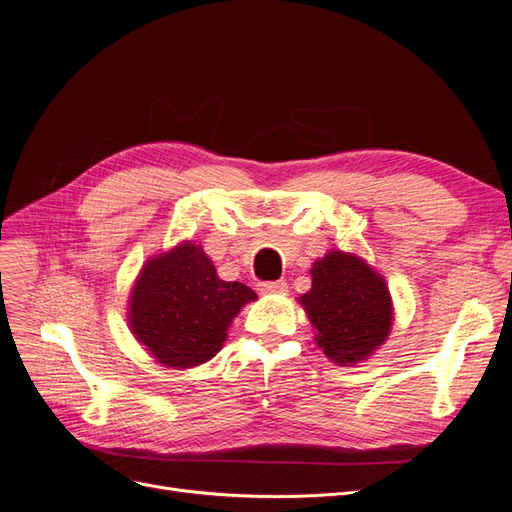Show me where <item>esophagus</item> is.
<instances>
[{
	"label": "esophagus",
	"instance_id": "obj_1",
	"mask_svg": "<svg viewBox=\"0 0 512 512\" xmlns=\"http://www.w3.org/2000/svg\"><path fill=\"white\" fill-rule=\"evenodd\" d=\"M288 288V284L284 280H277V282H260L258 290L262 294H275V292H284Z\"/></svg>",
	"mask_w": 512,
	"mask_h": 512
}]
</instances>
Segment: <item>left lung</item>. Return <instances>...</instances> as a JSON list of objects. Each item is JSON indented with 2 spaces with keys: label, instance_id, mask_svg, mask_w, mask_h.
<instances>
[{
  "label": "left lung",
  "instance_id": "left-lung-1",
  "mask_svg": "<svg viewBox=\"0 0 512 512\" xmlns=\"http://www.w3.org/2000/svg\"><path fill=\"white\" fill-rule=\"evenodd\" d=\"M312 290L299 299L316 344L339 365L361 363L389 337L393 303L382 277L359 256L333 250L312 267Z\"/></svg>",
  "mask_w": 512,
  "mask_h": 512
}]
</instances>
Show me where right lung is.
I'll use <instances>...</instances> for the list:
<instances>
[{"instance_id":"right-lung-1","label":"right lung","mask_w":512,"mask_h":512,"mask_svg":"<svg viewBox=\"0 0 512 512\" xmlns=\"http://www.w3.org/2000/svg\"><path fill=\"white\" fill-rule=\"evenodd\" d=\"M256 292L224 282L192 241L151 258L130 299V327L166 367H194L220 352L226 329Z\"/></svg>"}]
</instances>
